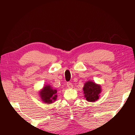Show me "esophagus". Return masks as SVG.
Here are the masks:
<instances>
[{
    "label": "esophagus",
    "mask_w": 135,
    "mask_h": 135,
    "mask_svg": "<svg viewBox=\"0 0 135 135\" xmlns=\"http://www.w3.org/2000/svg\"><path fill=\"white\" fill-rule=\"evenodd\" d=\"M67 87L69 89H71V88H73V84L71 83H70V82H67Z\"/></svg>",
    "instance_id": "1"
}]
</instances>
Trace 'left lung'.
Masks as SVG:
<instances>
[{
  "label": "left lung",
  "instance_id": "1",
  "mask_svg": "<svg viewBox=\"0 0 135 135\" xmlns=\"http://www.w3.org/2000/svg\"><path fill=\"white\" fill-rule=\"evenodd\" d=\"M84 97L89 102H95L99 99L101 87L92 81H86L83 88Z\"/></svg>",
  "mask_w": 135,
  "mask_h": 135
}]
</instances>
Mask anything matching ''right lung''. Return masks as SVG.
I'll use <instances>...</instances> for the list:
<instances>
[{"label":"right lung","instance_id":"1","mask_svg":"<svg viewBox=\"0 0 135 135\" xmlns=\"http://www.w3.org/2000/svg\"><path fill=\"white\" fill-rule=\"evenodd\" d=\"M57 90L52 89L50 85H45L40 91V97L45 104H52L57 98Z\"/></svg>","mask_w":135,"mask_h":135}]
</instances>
